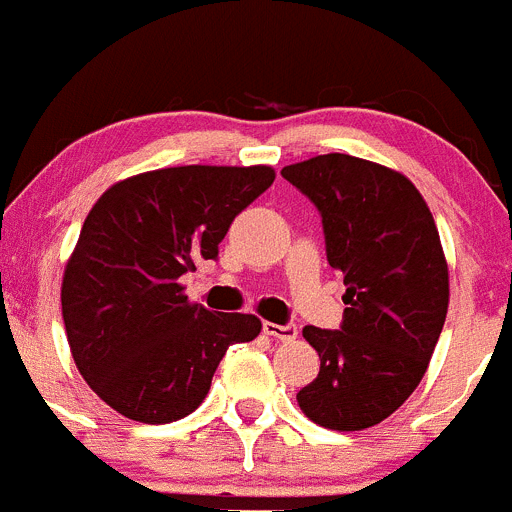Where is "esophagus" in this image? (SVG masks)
Instances as JSON below:
<instances>
[{"label":"esophagus","instance_id":"obj_1","mask_svg":"<svg viewBox=\"0 0 512 512\" xmlns=\"http://www.w3.org/2000/svg\"><path fill=\"white\" fill-rule=\"evenodd\" d=\"M264 334L279 339V342H291L296 339L299 329L294 324H274V321H264Z\"/></svg>","mask_w":512,"mask_h":512}]
</instances>
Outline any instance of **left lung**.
<instances>
[{
  "label": "left lung",
  "mask_w": 512,
  "mask_h": 512,
  "mask_svg": "<svg viewBox=\"0 0 512 512\" xmlns=\"http://www.w3.org/2000/svg\"><path fill=\"white\" fill-rule=\"evenodd\" d=\"M321 213L326 259L344 276L339 329L304 326L321 359L301 412L339 432L387 420L425 377L450 304L435 218L412 180L372 160L316 155L281 170Z\"/></svg>",
  "instance_id": "left-lung-1"
}]
</instances>
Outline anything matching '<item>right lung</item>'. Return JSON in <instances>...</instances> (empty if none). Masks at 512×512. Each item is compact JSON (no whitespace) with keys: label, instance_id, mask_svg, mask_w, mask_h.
I'll use <instances>...</instances> for the list:
<instances>
[{"label":"right lung","instance_id":"right-lung-1","mask_svg":"<svg viewBox=\"0 0 512 512\" xmlns=\"http://www.w3.org/2000/svg\"><path fill=\"white\" fill-rule=\"evenodd\" d=\"M274 178L269 165H178L97 198L62 276V319L77 369L115 412L145 425L191 415L226 349L259 337V316L191 304L180 276L216 259Z\"/></svg>","mask_w":512,"mask_h":512}]
</instances>
